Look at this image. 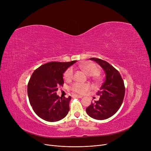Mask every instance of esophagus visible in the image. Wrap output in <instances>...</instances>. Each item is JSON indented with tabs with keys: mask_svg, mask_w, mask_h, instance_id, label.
I'll use <instances>...</instances> for the list:
<instances>
[{
	"mask_svg": "<svg viewBox=\"0 0 151 151\" xmlns=\"http://www.w3.org/2000/svg\"><path fill=\"white\" fill-rule=\"evenodd\" d=\"M72 97H78V98H82L83 97L81 96H78V95H76V94H74V95H72Z\"/></svg>",
	"mask_w": 151,
	"mask_h": 151,
	"instance_id": "obj_1",
	"label": "esophagus"
}]
</instances>
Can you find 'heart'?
<instances>
[{"label": "heart", "mask_w": 151, "mask_h": 151, "mask_svg": "<svg viewBox=\"0 0 151 151\" xmlns=\"http://www.w3.org/2000/svg\"><path fill=\"white\" fill-rule=\"evenodd\" d=\"M79 67L84 72L90 76H93L95 80H99L98 75L100 74V69L99 67L93 63H84L79 65ZM73 76V68L72 67L68 68L63 74V78L65 81H70L72 79ZM91 86L89 84H81L75 83L70 87V89L73 92L78 93H83L89 90Z\"/></svg>", "instance_id": "obj_1"}]
</instances>
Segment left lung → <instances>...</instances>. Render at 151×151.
Returning <instances> with one entry per match:
<instances>
[{"label": "left lung", "mask_w": 151, "mask_h": 151, "mask_svg": "<svg viewBox=\"0 0 151 151\" xmlns=\"http://www.w3.org/2000/svg\"><path fill=\"white\" fill-rule=\"evenodd\" d=\"M103 68L105 73V80L97 92L100 99L91 102L86 108V113L97 120H104L113 116L120 108L125 96V86L119 71L105 60L90 58Z\"/></svg>", "instance_id": "left-lung-1"}]
</instances>
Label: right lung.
Segmentation results:
<instances>
[{
  "instance_id": "1",
  "label": "right lung",
  "mask_w": 151,
  "mask_h": 151,
  "mask_svg": "<svg viewBox=\"0 0 151 151\" xmlns=\"http://www.w3.org/2000/svg\"><path fill=\"white\" fill-rule=\"evenodd\" d=\"M76 62H48L32 75L27 85L29 101L36 114L43 120L56 122L67 115L71 97H60L56 91L64 83L63 73Z\"/></svg>"
}]
</instances>
